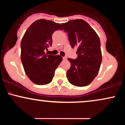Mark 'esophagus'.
I'll return each mask as SVG.
<instances>
[{"label": "esophagus", "instance_id": "obj_1", "mask_svg": "<svg viewBox=\"0 0 125 125\" xmlns=\"http://www.w3.org/2000/svg\"><path fill=\"white\" fill-rule=\"evenodd\" d=\"M63 59L64 61H66V60H67V58L66 57H63Z\"/></svg>", "mask_w": 125, "mask_h": 125}]
</instances>
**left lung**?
<instances>
[{"mask_svg":"<svg viewBox=\"0 0 125 125\" xmlns=\"http://www.w3.org/2000/svg\"><path fill=\"white\" fill-rule=\"evenodd\" d=\"M61 26L67 33L72 47L77 48L76 59L68 58L71 64L66 73L68 81L76 86L89 85L97 75L101 64L99 38L83 19L71 20Z\"/></svg>","mask_w":125,"mask_h":125,"instance_id":"8db88e82","label":"left lung"}]
</instances>
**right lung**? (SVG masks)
I'll return each instance as SVG.
<instances>
[{
    "instance_id": "1",
    "label": "right lung",
    "mask_w": 125,
    "mask_h": 125,
    "mask_svg": "<svg viewBox=\"0 0 125 125\" xmlns=\"http://www.w3.org/2000/svg\"><path fill=\"white\" fill-rule=\"evenodd\" d=\"M62 30L61 25L52 21L39 19L29 27L21 41V58L24 71L34 83H51L54 71L62 61L60 55L46 54L44 50L52 43L53 33Z\"/></svg>"
}]
</instances>
